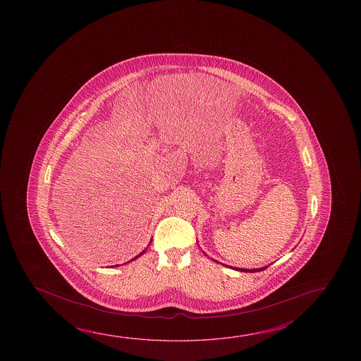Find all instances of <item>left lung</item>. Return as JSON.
<instances>
[{"instance_id": "8db88e82", "label": "left lung", "mask_w": 361, "mask_h": 361, "mask_svg": "<svg viewBox=\"0 0 361 361\" xmlns=\"http://www.w3.org/2000/svg\"><path fill=\"white\" fill-rule=\"evenodd\" d=\"M204 255H205V252H202ZM216 262V260H215ZM224 266V264H223ZM268 267V266H267ZM267 267H262V268H255V269H245V268H237V267H231L233 269H235V271H240V272H248V273H255V272H260V271H263V269H266Z\"/></svg>"}]
</instances>
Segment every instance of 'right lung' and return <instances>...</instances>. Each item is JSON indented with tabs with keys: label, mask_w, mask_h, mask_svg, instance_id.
Listing matches in <instances>:
<instances>
[{
	"label": "right lung",
	"mask_w": 361,
	"mask_h": 361,
	"mask_svg": "<svg viewBox=\"0 0 361 361\" xmlns=\"http://www.w3.org/2000/svg\"><path fill=\"white\" fill-rule=\"evenodd\" d=\"M152 242V239H151V240H149V243ZM148 247H149V244H148L147 245V248ZM147 248L145 249V250H142V252H141V253H140V255H137V257H135V258H133V259H130V260H135V259H137V258H138V257H141V255H143V253H145V252H146V250H147ZM117 266H118V264H117ZM116 266V267H117Z\"/></svg>",
	"instance_id": "right-lung-1"
}]
</instances>
